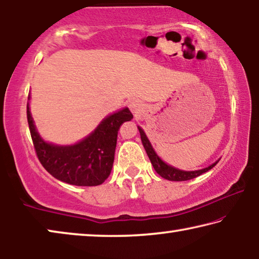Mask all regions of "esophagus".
<instances>
[{
	"label": "esophagus",
	"instance_id": "34e87169",
	"mask_svg": "<svg viewBox=\"0 0 259 259\" xmlns=\"http://www.w3.org/2000/svg\"><path fill=\"white\" fill-rule=\"evenodd\" d=\"M128 108H130V110L131 111H132V113L134 114L135 117H139L140 114H141V112H142V103L140 101H138V100H133V101H131L130 103H128Z\"/></svg>",
	"mask_w": 259,
	"mask_h": 259
}]
</instances>
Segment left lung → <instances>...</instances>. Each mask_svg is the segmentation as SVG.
I'll return each instance as SVG.
<instances>
[{"mask_svg":"<svg viewBox=\"0 0 259 259\" xmlns=\"http://www.w3.org/2000/svg\"><path fill=\"white\" fill-rule=\"evenodd\" d=\"M138 128H139L140 135H141L142 145H143V147H145L147 155L150 159L152 166H154L155 171L157 172L160 177L164 178V179L171 180V181H186V180L194 179V178H196L198 176L203 175V173L209 171V169L212 168L214 165L219 162L218 160V162H215L212 165H210L209 167L198 169V171H181V169H178V168L169 166V165L165 164L163 160L158 157L157 154L154 151V149H152L149 140H148V138L146 137V134L142 131L141 127H138Z\"/></svg>","mask_w":259,"mask_h":259,"instance_id":"8db88e82","label":"left lung"}]
</instances>
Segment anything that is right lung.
Segmentation results:
<instances>
[{"mask_svg": "<svg viewBox=\"0 0 259 259\" xmlns=\"http://www.w3.org/2000/svg\"><path fill=\"white\" fill-rule=\"evenodd\" d=\"M131 119L133 114L125 108L105 118L90 137L77 145L55 146L37 134L27 103V121L37 159L54 178L75 186L103 184L112 168L118 131Z\"/></svg>", "mask_w": 259, "mask_h": 259, "instance_id": "add662e5", "label": "right lung"}]
</instances>
